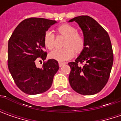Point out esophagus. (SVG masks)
I'll list each match as a JSON object with an SVG mask.
<instances>
[{"label":"esophagus","mask_w":121,"mask_h":121,"mask_svg":"<svg viewBox=\"0 0 121 121\" xmlns=\"http://www.w3.org/2000/svg\"><path fill=\"white\" fill-rule=\"evenodd\" d=\"M66 63H62V62H59L58 63V65H59V67H62V66H63V65H65Z\"/></svg>","instance_id":"1"}]
</instances>
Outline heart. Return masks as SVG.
I'll return each instance as SVG.
<instances>
[{"label":"heart","instance_id":"heart-1","mask_svg":"<svg viewBox=\"0 0 121 121\" xmlns=\"http://www.w3.org/2000/svg\"><path fill=\"white\" fill-rule=\"evenodd\" d=\"M57 33L59 35L66 37L63 42V48L54 50L49 54L50 58L58 61H65L73 56L75 51L80 53L85 47L84 38L77 33V30L69 24H63L57 28ZM44 44L46 48L52 50L54 47L55 35L51 30L46 31L44 35Z\"/></svg>","mask_w":121,"mask_h":121}]
</instances>
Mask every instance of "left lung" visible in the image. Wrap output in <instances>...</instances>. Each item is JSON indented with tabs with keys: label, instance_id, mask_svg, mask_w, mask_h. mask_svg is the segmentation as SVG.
Instances as JSON below:
<instances>
[{
	"label": "left lung",
	"instance_id": "1",
	"mask_svg": "<svg viewBox=\"0 0 121 121\" xmlns=\"http://www.w3.org/2000/svg\"><path fill=\"white\" fill-rule=\"evenodd\" d=\"M74 21L83 31L85 47L74 62L68 63L71 67L69 81L77 93L94 95L108 81L114 60L112 44L107 31L93 18L82 15L69 22Z\"/></svg>",
	"mask_w": 121,
	"mask_h": 121
}]
</instances>
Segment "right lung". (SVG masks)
Here are the masks:
<instances>
[{
  "label": "right lung",
  "mask_w": 121,
  "mask_h": 121,
  "mask_svg": "<svg viewBox=\"0 0 121 121\" xmlns=\"http://www.w3.org/2000/svg\"><path fill=\"white\" fill-rule=\"evenodd\" d=\"M54 20L31 17L17 26L8 43V67L17 86L23 92L35 95L48 90L59 67L57 60L49 59L42 67H36L35 62L44 60V35Z\"/></svg>",
  "instance_id": "obj_1"
}]
</instances>
